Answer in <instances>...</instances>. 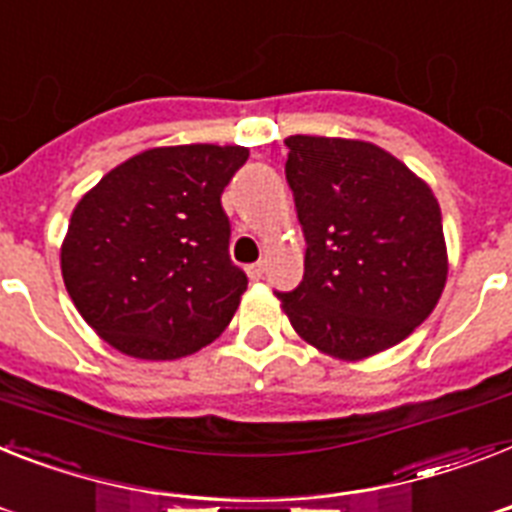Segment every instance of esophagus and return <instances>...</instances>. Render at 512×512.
I'll use <instances>...</instances> for the list:
<instances>
[{
  "label": "esophagus",
  "mask_w": 512,
  "mask_h": 512,
  "mask_svg": "<svg viewBox=\"0 0 512 512\" xmlns=\"http://www.w3.org/2000/svg\"><path fill=\"white\" fill-rule=\"evenodd\" d=\"M263 273H265V263H263V260H260V263H255V265H249V268H247V276L252 278V281H257V278H263Z\"/></svg>",
  "instance_id": "obj_1"
}]
</instances>
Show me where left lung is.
I'll return each instance as SVG.
<instances>
[{
    "label": "left lung",
    "instance_id": "1",
    "mask_svg": "<svg viewBox=\"0 0 512 512\" xmlns=\"http://www.w3.org/2000/svg\"><path fill=\"white\" fill-rule=\"evenodd\" d=\"M286 181L305 231V276L278 294L307 344L365 360L413 334L447 284L431 186L371 141L289 136Z\"/></svg>",
    "mask_w": 512,
    "mask_h": 512
}]
</instances>
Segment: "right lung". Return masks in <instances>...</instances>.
I'll return each instance as SVG.
<instances>
[{
  "label": "right lung",
  "mask_w": 512,
  "mask_h": 512,
  "mask_svg": "<svg viewBox=\"0 0 512 512\" xmlns=\"http://www.w3.org/2000/svg\"><path fill=\"white\" fill-rule=\"evenodd\" d=\"M247 157L236 144L155 147L78 199L60 249L62 281L110 347L178 360L226 331L247 276L228 257L220 194Z\"/></svg>",
  "instance_id": "right-lung-1"
}]
</instances>
